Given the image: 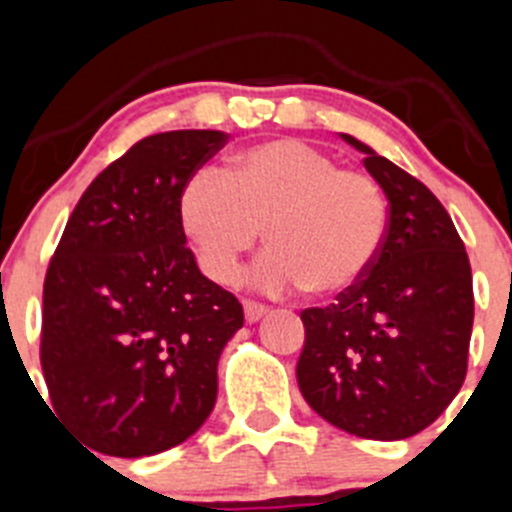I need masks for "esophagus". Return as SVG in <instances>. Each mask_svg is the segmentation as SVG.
Wrapping results in <instances>:
<instances>
[{
	"instance_id": "1",
	"label": "esophagus",
	"mask_w": 512,
	"mask_h": 512,
	"mask_svg": "<svg viewBox=\"0 0 512 512\" xmlns=\"http://www.w3.org/2000/svg\"><path fill=\"white\" fill-rule=\"evenodd\" d=\"M243 312H246L248 323H256V320H261L266 315V312H269V307L261 305V302L243 300Z\"/></svg>"
}]
</instances>
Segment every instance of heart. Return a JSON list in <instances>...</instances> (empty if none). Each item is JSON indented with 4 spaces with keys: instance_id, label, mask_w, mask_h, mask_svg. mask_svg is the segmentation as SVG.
<instances>
[{
    "instance_id": "b5f03b06",
    "label": "heart",
    "mask_w": 512,
    "mask_h": 512,
    "mask_svg": "<svg viewBox=\"0 0 512 512\" xmlns=\"http://www.w3.org/2000/svg\"><path fill=\"white\" fill-rule=\"evenodd\" d=\"M179 225L200 269L230 284L266 225L269 251L251 282L266 292L305 287L338 295L369 274L390 230V205L372 174L341 169L300 140H269L202 166L184 182Z\"/></svg>"
}]
</instances>
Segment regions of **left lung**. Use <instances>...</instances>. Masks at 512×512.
I'll return each instance as SVG.
<instances>
[{
    "label": "left lung",
    "instance_id": "left-lung-1",
    "mask_svg": "<svg viewBox=\"0 0 512 512\" xmlns=\"http://www.w3.org/2000/svg\"><path fill=\"white\" fill-rule=\"evenodd\" d=\"M390 202V230L361 282L300 312L297 384L320 418L374 441L420 433L467 377L474 292L469 256L436 194L343 135Z\"/></svg>",
    "mask_w": 512,
    "mask_h": 512
}]
</instances>
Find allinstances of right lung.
Wrapping results in <instances>:
<instances>
[{"instance_id": "1", "label": "right lung", "mask_w": 512, "mask_h": 512, "mask_svg": "<svg viewBox=\"0 0 512 512\" xmlns=\"http://www.w3.org/2000/svg\"><path fill=\"white\" fill-rule=\"evenodd\" d=\"M225 140L220 130L138 140L81 194L45 271L48 395L99 454L179 446L215 408L217 359L243 307L197 269L176 200Z\"/></svg>"}]
</instances>
